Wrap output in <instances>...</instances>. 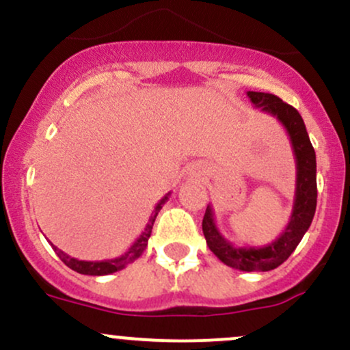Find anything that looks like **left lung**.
I'll list each match as a JSON object with an SVG mask.
<instances>
[{"mask_svg":"<svg viewBox=\"0 0 350 350\" xmlns=\"http://www.w3.org/2000/svg\"><path fill=\"white\" fill-rule=\"evenodd\" d=\"M249 99L260 111L278 119L289 134L295 159V193L291 219L281 236L266 245L254 247L245 245L237 247L219 232L214 221L213 207L207 206L202 219V232L211 251L217 256L226 266L237 271H272L279 267L301 243L304 234L312 222L317 204V179H316V152L310 144L309 134L301 114L293 106L284 103L281 98L269 93L247 91Z\"/></svg>","mask_w":350,"mask_h":350,"instance_id":"left-lung-1","label":"left lung"}]
</instances>
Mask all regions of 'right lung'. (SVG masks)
I'll list each match as a JSON object with an SVG mask.
<instances>
[{
    "mask_svg": "<svg viewBox=\"0 0 350 350\" xmlns=\"http://www.w3.org/2000/svg\"><path fill=\"white\" fill-rule=\"evenodd\" d=\"M169 194H171V193H167L163 199H161L159 202H157L154 211H152L151 217H149V222L146 224L144 231L141 232V236L137 237L136 241H134V244L128 249V252H126V254L114 257V259H105V260H79V259H75V257L68 256L66 252L59 251L56 245H53V249H55L57 257H59V259L63 260V262L66 264L69 269L79 272V274H84V275H107V274H113V272L121 271V269H124L129 262L136 260L137 257H139L144 252L146 245H148L149 236H151L152 226H154L157 213L163 209L164 202H166L169 199Z\"/></svg>",
    "mask_w": 350,
    "mask_h": 350,
    "instance_id": "add662e5",
    "label": "right lung"
}]
</instances>
